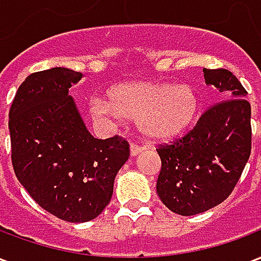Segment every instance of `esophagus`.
<instances>
[{
	"label": "esophagus",
	"instance_id": "obj_1",
	"mask_svg": "<svg viewBox=\"0 0 261 261\" xmlns=\"http://www.w3.org/2000/svg\"><path fill=\"white\" fill-rule=\"evenodd\" d=\"M142 149H144L142 147H138V145H136V144H131L130 155H131V156H137L138 153L142 152Z\"/></svg>",
	"mask_w": 261,
	"mask_h": 261
}]
</instances>
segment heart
<instances>
[{"label": "heart", "mask_w": 261, "mask_h": 261, "mask_svg": "<svg viewBox=\"0 0 261 261\" xmlns=\"http://www.w3.org/2000/svg\"><path fill=\"white\" fill-rule=\"evenodd\" d=\"M200 97L192 85L133 81L112 86L108 102L95 99L91 113L137 121L149 141L165 142L185 134L196 121Z\"/></svg>", "instance_id": "heart-1"}]
</instances>
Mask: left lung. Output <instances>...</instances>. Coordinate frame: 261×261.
<instances>
[{"instance_id":"obj_1","label":"left lung","mask_w":261,"mask_h":261,"mask_svg":"<svg viewBox=\"0 0 261 261\" xmlns=\"http://www.w3.org/2000/svg\"><path fill=\"white\" fill-rule=\"evenodd\" d=\"M205 84L224 99L202 114L189 134L156 151L162 162L156 181L161 201L190 217L224 201L235 189L252 151L250 103L230 71L202 69Z\"/></svg>"}]
</instances>
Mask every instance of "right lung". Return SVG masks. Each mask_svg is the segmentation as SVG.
<instances>
[{
	"mask_svg": "<svg viewBox=\"0 0 261 261\" xmlns=\"http://www.w3.org/2000/svg\"><path fill=\"white\" fill-rule=\"evenodd\" d=\"M81 72L54 67L26 78L9 110L15 175L35 201L67 222H88L106 208L130 156L125 140H97L69 88Z\"/></svg>",
	"mask_w": 261,
	"mask_h": 261,
	"instance_id": "1",
	"label": "right lung"
}]
</instances>
